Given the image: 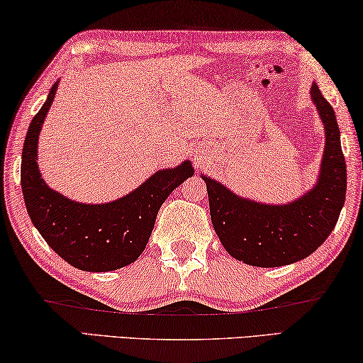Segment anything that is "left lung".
Here are the masks:
<instances>
[{"label": "left lung", "mask_w": 363, "mask_h": 363, "mask_svg": "<svg viewBox=\"0 0 363 363\" xmlns=\"http://www.w3.org/2000/svg\"><path fill=\"white\" fill-rule=\"evenodd\" d=\"M311 99L324 123L325 146L318 181L304 196L269 206L240 197L201 172L207 184L212 225L223 248L238 262L262 268L299 262L325 242L339 220L347 191L339 125L315 84L311 86Z\"/></svg>", "instance_id": "1"}]
</instances>
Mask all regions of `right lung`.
I'll return each instance as SVG.
<instances>
[{"mask_svg":"<svg viewBox=\"0 0 363 363\" xmlns=\"http://www.w3.org/2000/svg\"><path fill=\"white\" fill-rule=\"evenodd\" d=\"M59 80L30 121L21 156V187L29 218L50 248L74 268L113 272L145 252L167 196L194 174L191 161L152 174L135 191L106 203H82L50 189L38 166V141Z\"/></svg>","mask_w":363,"mask_h":363,"instance_id":"add662e5","label":"right lung"}]
</instances>
